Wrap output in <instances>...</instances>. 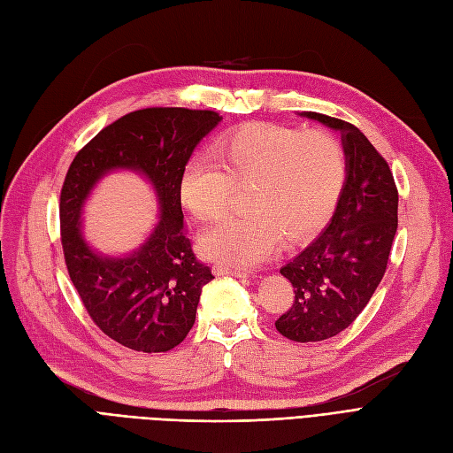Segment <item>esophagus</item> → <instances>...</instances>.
<instances>
[{"mask_svg":"<svg viewBox=\"0 0 453 453\" xmlns=\"http://www.w3.org/2000/svg\"><path fill=\"white\" fill-rule=\"evenodd\" d=\"M212 273L216 276H237V278H250V273L248 271H241V269H231V266H226V265H214L212 266Z\"/></svg>","mask_w":453,"mask_h":453,"instance_id":"34e87169","label":"esophagus"}]
</instances>
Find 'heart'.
I'll return each mask as SVG.
<instances>
[{"label":"heart","instance_id":"heart-1","mask_svg":"<svg viewBox=\"0 0 453 453\" xmlns=\"http://www.w3.org/2000/svg\"><path fill=\"white\" fill-rule=\"evenodd\" d=\"M214 158L197 153L180 173V203L196 220L214 222L246 184L250 211L203 233L199 250L231 269L256 266L276 254L283 235L306 239L321 229L345 182L343 145L326 130L246 125L214 143Z\"/></svg>","mask_w":453,"mask_h":453}]
</instances>
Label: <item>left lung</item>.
Listing matches in <instances>:
<instances>
[{"label":"left lung","mask_w":453,"mask_h":453,"mask_svg":"<svg viewBox=\"0 0 453 453\" xmlns=\"http://www.w3.org/2000/svg\"><path fill=\"white\" fill-rule=\"evenodd\" d=\"M300 115L342 134L347 164L330 222L280 269L293 283L295 300L276 330L308 343L345 330L379 288L397 231V188L387 160L355 125L315 111Z\"/></svg>","instance_id":"obj_1"}]
</instances>
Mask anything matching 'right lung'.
<instances>
[{
    "instance_id": "obj_1",
    "label": "right lung",
    "mask_w": 453,
    "mask_h": 453,
    "mask_svg": "<svg viewBox=\"0 0 453 453\" xmlns=\"http://www.w3.org/2000/svg\"><path fill=\"white\" fill-rule=\"evenodd\" d=\"M222 121L211 110L145 108L100 130L74 157L61 199L66 269L95 325L113 342L142 353L177 347L196 321L201 289L214 276L192 252L179 180L194 149ZM117 169L145 176L161 220L132 255H98L82 239L81 212L96 182Z\"/></svg>"
}]
</instances>
